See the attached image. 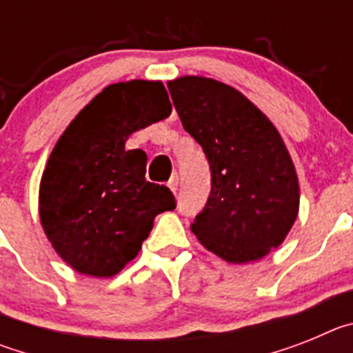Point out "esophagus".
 <instances>
[{
  "instance_id": "esophagus-1",
  "label": "esophagus",
  "mask_w": 353,
  "mask_h": 353,
  "mask_svg": "<svg viewBox=\"0 0 353 353\" xmlns=\"http://www.w3.org/2000/svg\"><path fill=\"white\" fill-rule=\"evenodd\" d=\"M168 187H170L173 192L179 191V176H176V174H174V176H171L170 182H168Z\"/></svg>"
}]
</instances>
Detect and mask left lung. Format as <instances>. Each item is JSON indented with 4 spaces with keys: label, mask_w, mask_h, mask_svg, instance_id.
Wrapping results in <instances>:
<instances>
[{
    "label": "left lung",
    "mask_w": 353,
    "mask_h": 353,
    "mask_svg": "<svg viewBox=\"0 0 353 353\" xmlns=\"http://www.w3.org/2000/svg\"><path fill=\"white\" fill-rule=\"evenodd\" d=\"M182 125L203 148L212 189L192 233L232 263L263 258L297 219L299 182L281 136L240 92L187 76L168 83Z\"/></svg>",
    "instance_id": "left-lung-1"
}]
</instances>
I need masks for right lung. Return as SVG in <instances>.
<instances>
[{
	"instance_id": "add662e5",
	"label": "right lung",
	"mask_w": 353,
	"mask_h": 353,
	"mask_svg": "<svg viewBox=\"0 0 353 353\" xmlns=\"http://www.w3.org/2000/svg\"><path fill=\"white\" fill-rule=\"evenodd\" d=\"M171 114L159 81L102 90L56 143L40 182V221L56 252L81 274L111 277L138 256L155 215L176 207L166 185L146 182L132 132Z\"/></svg>"
}]
</instances>
